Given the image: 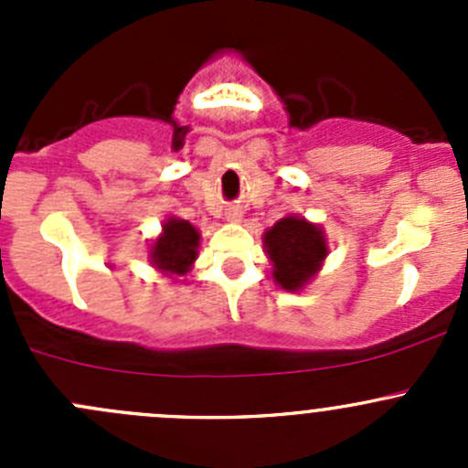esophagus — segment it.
I'll return each instance as SVG.
<instances>
[{
  "label": "esophagus",
  "instance_id": "34e87169",
  "mask_svg": "<svg viewBox=\"0 0 468 468\" xmlns=\"http://www.w3.org/2000/svg\"><path fill=\"white\" fill-rule=\"evenodd\" d=\"M226 219L233 221V224H239V221H242V210H238V207H233V210L226 212Z\"/></svg>",
  "mask_w": 468,
  "mask_h": 468
}]
</instances>
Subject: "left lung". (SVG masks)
<instances>
[{
  "label": "left lung",
  "mask_w": 468,
  "mask_h": 468,
  "mask_svg": "<svg viewBox=\"0 0 468 468\" xmlns=\"http://www.w3.org/2000/svg\"><path fill=\"white\" fill-rule=\"evenodd\" d=\"M264 253L271 262V276L281 290L301 292L324 267L328 239L324 229L301 215L278 219L262 235Z\"/></svg>",
  "instance_id": "obj_1"
}]
</instances>
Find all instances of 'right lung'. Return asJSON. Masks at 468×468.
I'll use <instances>...</instances> for the list:
<instances>
[{
  "label": "right lung",
  "mask_w": 468,
  "mask_h": 468,
  "mask_svg": "<svg viewBox=\"0 0 468 468\" xmlns=\"http://www.w3.org/2000/svg\"><path fill=\"white\" fill-rule=\"evenodd\" d=\"M199 242L201 233L197 226L172 215L163 221V230L151 242L149 262L167 278L186 276L199 258Z\"/></svg>",
  "instance_id": "1"
}]
</instances>
